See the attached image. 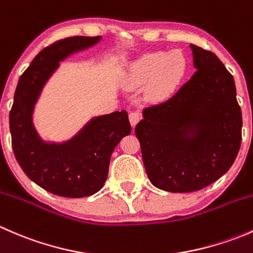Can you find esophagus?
Instances as JSON below:
<instances>
[{"label":"esophagus","instance_id":"obj_1","mask_svg":"<svg viewBox=\"0 0 253 253\" xmlns=\"http://www.w3.org/2000/svg\"><path fill=\"white\" fill-rule=\"evenodd\" d=\"M129 122H131V126L134 127L139 122V120L142 119V115L138 111H131L129 112Z\"/></svg>","mask_w":253,"mask_h":253}]
</instances>
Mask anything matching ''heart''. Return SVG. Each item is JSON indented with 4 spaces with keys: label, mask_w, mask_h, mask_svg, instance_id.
Here are the masks:
<instances>
[{
    "label": "heart",
    "mask_w": 253,
    "mask_h": 253,
    "mask_svg": "<svg viewBox=\"0 0 253 253\" xmlns=\"http://www.w3.org/2000/svg\"><path fill=\"white\" fill-rule=\"evenodd\" d=\"M186 68L187 62L180 51L144 53L128 66L125 84L128 88H137L153 80L149 95L157 98L167 94L180 83Z\"/></svg>",
    "instance_id": "b5f03b06"
}]
</instances>
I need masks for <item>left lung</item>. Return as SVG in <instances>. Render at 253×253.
<instances>
[{"mask_svg":"<svg viewBox=\"0 0 253 253\" xmlns=\"http://www.w3.org/2000/svg\"><path fill=\"white\" fill-rule=\"evenodd\" d=\"M196 73L136 126L145 171L168 192L202 190L225 174L241 145L235 81L211 51L190 45Z\"/></svg>","mask_w":253,"mask_h":253,"instance_id":"8db88e82","label":"left lung"}]
</instances>
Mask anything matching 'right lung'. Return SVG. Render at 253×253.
I'll return each mask as SVG.
<instances>
[{
  "instance_id": "add662e5",
  "label": "right lung",
  "mask_w": 253,
  "mask_h": 253,
  "mask_svg": "<svg viewBox=\"0 0 253 253\" xmlns=\"http://www.w3.org/2000/svg\"><path fill=\"white\" fill-rule=\"evenodd\" d=\"M100 40L101 37L66 38L40 51L20 76L9 112L18 164L33 182L61 197L82 198L100 191L108 178L112 152L131 133L125 110L91 117L63 142L45 141L34 126L35 105L60 62Z\"/></svg>"
}]
</instances>
